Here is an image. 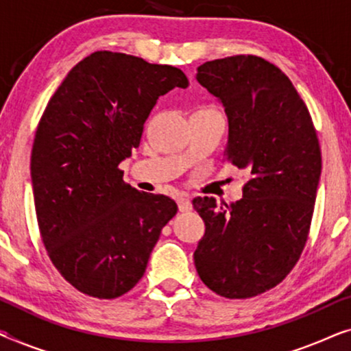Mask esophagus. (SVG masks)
I'll list each match as a JSON object with an SVG mask.
<instances>
[{"label":"esophagus","instance_id":"34e87169","mask_svg":"<svg viewBox=\"0 0 351 351\" xmlns=\"http://www.w3.org/2000/svg\"><path fill=\"white\" fill-rule=\"evenodd\" d=\"M177 204H179V210L180 213H189L191 209V203L189 198H185V196H180L179 199H177Z\"/></svg>","mask_w":351,"mask_h":351}]
</instances>
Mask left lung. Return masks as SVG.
Returning a JSON list of instances; mask_svg holds the SVG:
<instances>
[{
	"label": "left lung",
	"mask_w": 351,
	"mask_h": 351,
	"mask_svg": "<svg viewBox=\"0 0 351 351\" xmlns=\"http://www.w3.org/2000/svg\"><path fill=\"white\" fill-rule=\"evenodd\" d=\"M196 80L228 118L225 161L247 172L243 198L193 199L206 232L193 254L201 281L227 299H249L285 280L308 238L321 150L291 80L257 56L198 66Z\"/></svg>",
	"instance_id": "left-lung-1"
}]
</instances>
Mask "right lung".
Returning <instances> with one entry per match:
<instances>
[{
  "label": "right lung",
  "instance_id": "add662e5",
  "mask_svg": "<svg viewBox=\"0 0 351 351\" xmlns=\"http://www.w3.org/2000/svg\"><path fill=\"white\" fill-rule=\"evenodd\" d=\"M186 86L176 66L97 51L47 102L30 165L38 227L54 267L86 295L131 291L177 213L174 199L126 184L118 165L141 143L158 97Z\"/></svg>",
  "mask_w": 351,
  "mask_h": 351
}]
</instances>
